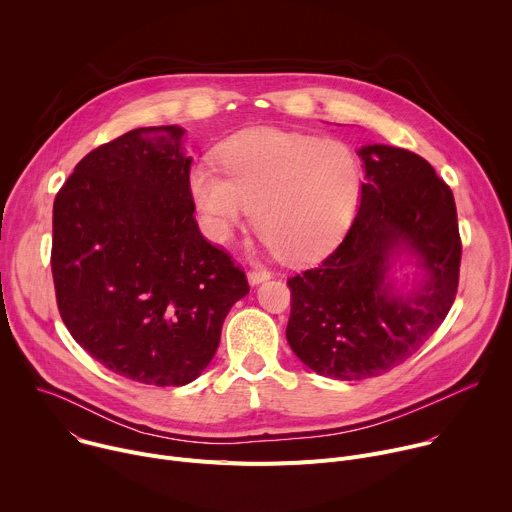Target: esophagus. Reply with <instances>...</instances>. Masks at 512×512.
I'll return each instance as SVG.
<instances>
[{
  "label": "esophagus",
  "mask_w": 512,
  "mask_h": 512,
  "mask_svg": "<svg viewBox=\"0 0 512 512\" xmlns=\"http://www.w3.org/2000/svg\"><path fill=\"white\" fill-rule=\"evenodd\" d=\"M247 279H249V283L255 287V285H259V283L271 279V273H269L267 269H255V271H249Z\"/></svg>",
  "instance_id": "1"
}]
</instances>
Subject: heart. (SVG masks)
<instances>
[{"instance_id": "obj_1", "label": "heart", "mask_w": 512, "mask_h": 512, "mask_svg": "<svg viewBox=\"0 0 512 512\" xmlns=\"http://www.w3.org/2000/svg\"><path fill=\"white\" fill-rule=\"evenodd\" d=\"M223 170L194 166L190 194L204 233L229 245L257 214L273 255L310 261L346 235L360 200L362 168L346 143L316 135L249 129L221 150Z\"/></svg>"}]
</instances>
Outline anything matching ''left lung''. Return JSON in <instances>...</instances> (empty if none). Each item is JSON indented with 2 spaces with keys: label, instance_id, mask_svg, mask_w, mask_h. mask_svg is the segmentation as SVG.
Wrapping results in <instances>:
<instances>
[{
  "label": "left lung",
  "instance_id": "obj_1",
  "mask_svg": "<svg viewBox=\"0 0 512 512\" xmlns=\"http://www.w3.org/2000/svg\"><path fill=\"white\" fill-rule=\"evenodd\" d=\"M356 154L364 182L344 241L287 279V342L338 381L379 377L419 350L454 304L462 257L454 194L423 158L383 143ZM403 264L411 276L396 275Z\"/></svg>",
  "mask_w": 512,
  "mask_h": 512
}]
</instances>
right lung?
I'll list each match as a JSON object with an SVG mask.
<instances>
[{
    "label": "right lung",
    "instance_id": "right-lung-1",
    "mask_svg": "<svg viewBox=\"0 0 512 512\" xmlns=\"http://www.w3.org/2000/svg\"><path fill=\"white\" fill-rule=\"evenodd\" d=\"M180 125L139 127L87 154L54 200L52 275L68 332L119 377L202 375L245 273L194 221Z\"/></svg>",
    "mask_w": 512,
    "mask_h": 512
}]
</instances>
